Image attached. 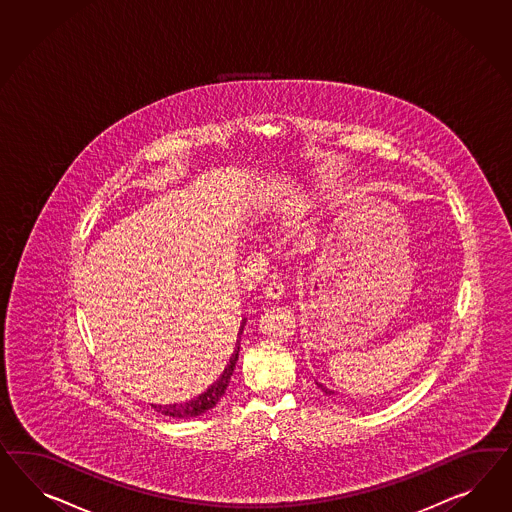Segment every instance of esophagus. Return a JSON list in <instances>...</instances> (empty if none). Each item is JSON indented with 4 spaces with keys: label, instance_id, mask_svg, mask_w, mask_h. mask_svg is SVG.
Listing matches in <instances>:
<instances>
[{
    "label": "esophagus",
    "instance_id": "esophagus-1",
    "mask_svg": "<svg viewBox=\"0 0 512 512\" xmlns=\"http://www.w3.org/2000/svg\"><path fill=\"white\" fill-rule=\"evenodd\" d=\"M263 293H265L267 299L278 301V299H282V295H284V286H282V282H278V280H271V282H267V286L263 288Z\"/></svg>",
    "mask_w": 512,
    "mask_h": 512
}]
</instances>
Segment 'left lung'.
<instances>
[{
  "mask_svg": "<svg viewBox=\"0 0 512 512\" xmlns=\"http://www.w3.org/2000/svg\"><path fill=\"white\" fill-rule=\"evenodd\" d=\"M318 387H320V389H322L323 393H325V395H335V393H333V391H331V389H327V387H323L322 383H318Z\"/></svg>",
  "mask_w": 512,
  "mask_h": 512,
  "instance_id": "obj_1",
  "label": "left lung"
}]
</instances>
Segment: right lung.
Wrapping results in <instances>:
<instances>
[{
  "label": "right lung",
  "mask_w": 512,
  "mask_h": 512,
  "mask_svg": "<svg viewBox=\"0 0 512 512\" xmlns=\"http://www.w3.org/2000/svg\"><path fill=\"white\" fill-rule=\"evenodd\" d=\"M245 322H247V320L241 322L239 335L243 333ZM237 359H239V336H237V344H235L234 353H232V357H230L226 368L222 370L219 380L215 381L211 387H207V391H204L202 395L192 398L189 402H183V404H170V406H153V404H151V406L157 409L159 413H162V415L172 417V419H190V417H198V415H202L205 411L215 408L217 402H219L220 398L226 393L228 385H230V380H232V376H234V368Z\"/></svg>",
  "instance_id": "obj_1"
}]
</instances>
